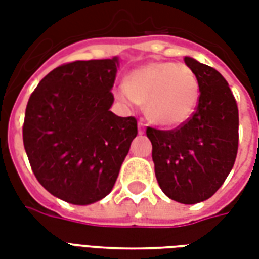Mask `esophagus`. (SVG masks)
I'll return each mask as SVG.
<instances>
[{
    "label": "esophagus",
    "mask_w": 259,
    "mask_h": 259,
    "mask_svg": "<svg viewBox=\"0 0 259 259\" xmlns=\"http://www.w3.org/2000/svg\"><path fill=\"white\" fill-rule=\"evenodd\" d=\"M144 129H146V124H144L143 120H140V122H139V133L143 135V133H144Z\"/></svg>",
    "instance_id": "1"
}]
</instances>
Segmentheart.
<instances>
[{
  "label": "heart",
  "mask_w": 259,
  "mask_h": 259,
  "mask_svg": "<svg viewBox=\"0 0 259 259\" xmlns=\"http://www.w3.org/2000/svg\"><path fill=\"white\" fill-rule=\"evenodd\" d=\"M115 97L124 104L146 105L147 116L155 124L178 127L194 115L200 85L187 65L151 62L130 72Z\"/></svg>",
  "instance_id": "heart-1"
}]
</instances>
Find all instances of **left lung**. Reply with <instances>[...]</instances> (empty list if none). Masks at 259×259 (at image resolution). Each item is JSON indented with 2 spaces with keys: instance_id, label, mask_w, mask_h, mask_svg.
Returning <instances> with one entry per match:
<instances>
[{
  "instance_id": "obj_1",
  "label": "left lung",
  "mask_w": 259,
  "mask_h": 259,
  "mask_svg": "<svg viewBox=\"0 0 259 259\" xmlns=\"http://www.w3.org/2000/svg\"><path fill=\"white\" fill-rule=\"evenodd\" d=\"M185 62L200 85L194 115L174 130L147 127L161 190L170 200H208L233 168L239 148V109L228 81L217 69L190 57Z\"/></svg>"
}]
</instances>
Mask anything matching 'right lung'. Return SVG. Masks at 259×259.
Masks as SVG:
<instances>
[{"label": "right lung", "instance_id": "right-lung-1", "mask_svg": "<svg viewBox=\"0 0 259 259\" xmlns=\"http://www.w3.org/2000/svg\"><path fill=\"white\" fill-rule=\"evenodd\" d=\"M119 59L74 61L31 93L23 144L40 185L59 200L89 205L112 190L137 136V120L109 108Z\"/></svg>", "mask_w": 259, "mask_h": 259}]
</instances>
